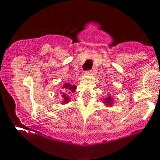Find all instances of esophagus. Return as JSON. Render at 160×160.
Segmentation results:
<instances>
[{"instance_id": "esophagus-1", "label": "esophagus", "mask_w": 160, "mask_h": 160, "mask_svg": "<svg viewBox=\"0 0 160 160\" xmlns=\"http://www.w3.org/2000/svg\"><path fill=\"white\" fill-rule=\"evenodd\" d=\"M93 69H92V70H89L87 71V72H88V73H92V72H93Z\"/></svg>"}]
</instances>
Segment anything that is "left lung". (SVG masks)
I'll list each match as a JSON object with an SVG mask.
<instances>
[{
	"instance_id": "8db88e82",
	"label": "left lung",
	"mask_w": 160,
	"mask_h": 160,
	"mask_svg": "<svg viewBox=\"0 0 160 160\" xmlns=\"http://www.w3.org/2000/svg\"><path fill=\"white\" fill-rule=\"evenodd\" d=\"M104 104H108V105H111V104H112V103H113V101H114V100L111 98V97L108 96V98H104Z\"/></svg>"
}]
</instances>
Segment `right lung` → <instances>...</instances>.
Listing matches in <instances>:
<instances>
[{"label": "right lung", "instance_id": "obj_1", "mask_svg": "<svg viewBox=\"0 0 160 160\" xmlns=\"http://www.w3.org/2000/svg\"><path fill=\"white\" fill-rule=\"evenodd\" d=\"M76 85H72L70 83H67L62 86V90L60 92L61 94L62 97V104H66V103H68L70 101V93H73L76 90Z\"/></svg>", "mask_w": 160, "mask_h": 160}]
</instances>
